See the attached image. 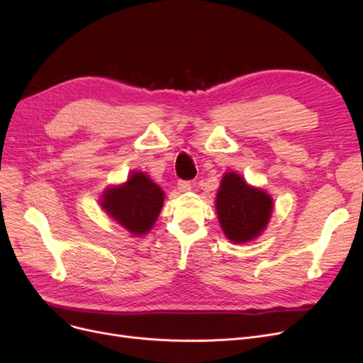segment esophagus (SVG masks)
<instances>
[{
    "label": "esophagus",
    "instance_id": "obj_1",
    "mask_svg": "<svg viewBox=\"0 0 363 363\" xmlns=\"http://www.w3.org/2000/svg\"><path fill=\"white\" fill-rule=\"evenodd\" d=\"M191 188H193V185H191V182H189V181H179L178 182V189H179V191H182V193L191 191Z\"/></svg>",
    "mask_w": 363,
    "mask_h": 363
}]
</instances>
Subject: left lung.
Returning a JSON list of instances; mask_svg holds the SVG:
<instances>
[{"instance_id": "8db88e82", "label": "left lung", "mask_w": 363, "mask_h": 363, "mask_svg": "<svg viewBox=\"0 0 363 363\" xmlns=\"http://www.w3.org/2000/svg\"><path fill=\"white\" fill-rule=\"evenodd\" d=\"M215 203L222 231L234 244H244L260 237L274 211L271 194L247 184L237 172H225Z\"/></svg>"}]
</instances>
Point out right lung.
I'll list each match as a JSON object with an SVG mask.
<instances>
[{
  "label": "right lung",
  "instance_id": "right-lung-1",
  "mask_svg": "<svg viewBox=\"0 0 363 363\" xmlns=\"http://www.w3.org/2000/svg\"><path fill=\"white\" fill-rule=\"evenodd\" d=\"M164 196L163 189L147 174L133 170L123 184L104 189L100 204L104 213L132 237H143L155 226Z\"/></svg>",
  "mask_w": 363,
  "mask_h": 363
}]
</instances>
